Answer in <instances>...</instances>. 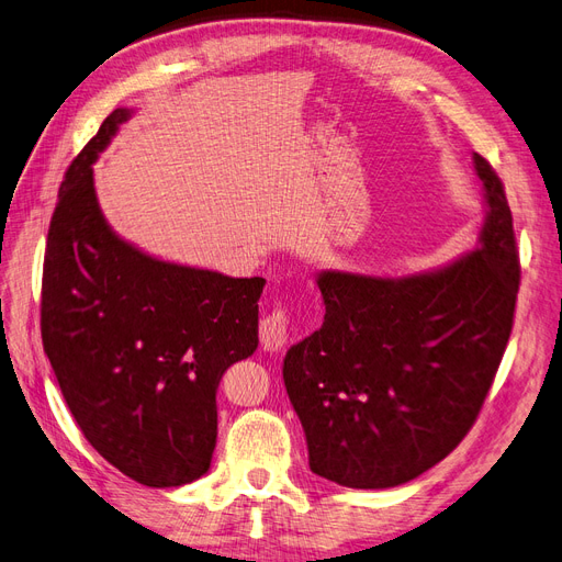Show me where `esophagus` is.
<instances>
[{
  "label": "esophagus",
  "mask_w": 562,
  "mask_h": 562,
  "mask_svg": "<svg viewBox=\"0 0 562 562\" xmlns=\"http://www.w3.org/2000/svg\"><path fill=\"white\" fill-rule=\"evenodd\" d=\"M259 336H261L263 350H278L284 346L289 336V313L284 307H276L273 313H268L261 319Z\"/></svg>",
  "instance_id": "1"
}]
</instances>
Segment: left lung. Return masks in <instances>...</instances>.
<instances>
[{"label": "left lung", "instance_id": "1", "mask_svg": "<svg viewBox=\"0 0 562 562\" xmlns=\"http://www.w3.org/2000/svg\"><path fill=\"white\" fill-rule=\"evenodd\" d=\"M474 162L487 203L476 251L406 280L317 278L327 315L289 348L282 375L322 479L402 485L479 418L514 329L520 259L502 179Z\"/></svg>", "mask_w": 562, "mask_h": 562}]
</instances>
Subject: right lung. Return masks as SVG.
<instances>
[{
  "instance_id": "add662e5",
  "label": "right lung",
  "mask_w": 562,
  "mask_h": 562,
  "mask_svg": "<svg viewBox=\"0 0 562 562\" xmlns=\"http://www.w3.org/2000/svg\"><path fill=\"white\" fill-rule=\"evenodd\" d=\"M125 119L106 116L63 177L42 342L88 443L142 485L177 487L210 469L216 390L259 346L266 280L156 261L104 224L90 166Z\"/></svg>"
}]
</instances>
